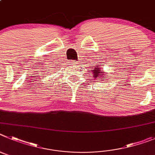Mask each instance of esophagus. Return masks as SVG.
I'll use <instances>...</instances> for the list:
<instances>
[{"label": "esophagus", "instance_id": "obj_1", "mask_svg": "<svg viewBox=\"0 0 155 155\" xmlns=\"http://www.w3.org/2000/svg\"><path fill=\"white\" fill-rule=\"evenodd\" d=\"M71 63L74 64V65H76V64H77V62H76V61H72V62H71Z\"/></svg>", "mask_w": 155, "mask_h": 155}]
</instances>
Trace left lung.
Here are the masks:
<instances>
[{"label": "left lung", "mask_w": 155, "mask_h": 155, "mask_svg": "<svg viewBox=\"0 0 155 155\" xmlns=\"http://www.w3.org/2000/svg\"><path fill=\"white\" fill-rule=\"evenodd\" d=\"M93 78H95V79H98L100 81H103V79H108L107 77H105V75L107 72H104V70H102L101 65H97V66H95L94 69L93 70ZM101 79H100L99 78Z\"/></svg>", "instance_id": "left-lung-1"}]
</instances>
